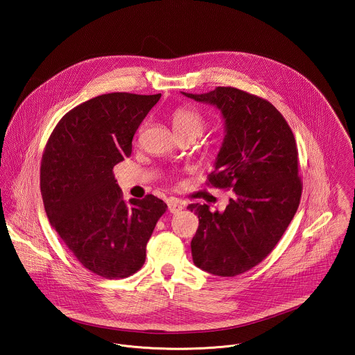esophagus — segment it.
<instances>
[{
  "instance_id": "1",
  "label": "esophagus",
  "mask_w": 355,
  "mask_h": 355,
  "mask_svg": "<svg viewBox=\"0 0 355 355\" xmlns=\"http://www.w3.org/2000/svg\"><path fill=\"white\" fill-rule=\"evenodd\" d=\"M168 206H169L170 213L177 214V213H180V211L184 209V206H185V205H184V202L178 201V200H169Z\"/></svg>"
}]
</instances>
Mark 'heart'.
I'll return each mask as SVG.
<instances>
[{
    "instance_id": "obj_1",
    "label": "heart",
    "mask_w": 355,
    "mask_h": 355,
    "mask_svg": "<svg viewBox=\"0 0 355 355\" xmlns=\"http://www.w3.org/2000/svg\"><path fill=\"white\" fill-rule=\"evenodd\" d=\"M205 121L200 112L190 106H181L173 113V126L175 133H202Z\"/></svg>"
}]
</instances>
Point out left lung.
<instances>
[{"instance_id":"8db88e82","label":"left lung","mask_w":355,"mask_h":355,"mask_svg":"<svg viewBox=\"0 0 355 355\" xmlns=\"http://www.w3.org/2000/svg\"><path fill=\"white\" fill-rule=\"evenodd\" d=\"M184 96L220 109L225 138L209 184L234 191L223 211L191 203L200 226L191 239L197 268L234 277L262 262L284 236L301 201L298 150L286 119L270 102L218 86Z\"/></svg>"}]
</instances>
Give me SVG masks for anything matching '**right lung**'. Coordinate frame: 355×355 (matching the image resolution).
<instances>
[{
	"instance_id": "obj_1",
	"label": "right lung",
	"mask_w": 355,
	"mask_h": 355,
	"mask_svg": "<svg viewBox=\"0 0 355 355\" xmlns=\"http://www.w3.org/2000/svg\"><path fill=\"white\" fill-rule=\"evenodd\" d=\"M159 98L109 93L84 102L60 119L42 155L40 186L53 229L84 268L107 279L142 268L168 207L153 194L126 205L113 175Z\"/></svg>"
}]
</instances>
